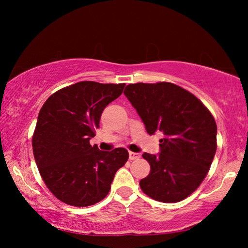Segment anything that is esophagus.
Segmentation results:
<instances>
[{"label": "esophagus", "mask_w": 248, "mask_h": 248, "mask_svg": "<svg viewBox=\"0 0 248 248\" xmlns=\"http://www.w3.org/2000/svg\"><path fill=\"white\" fill-rule=\"evenodd\" d=\"M140 157V154L139 153H134V152H129V158L133 161V159H138Z\"/></svg>", "instance_id": "esophagus-1"}]
</instances>
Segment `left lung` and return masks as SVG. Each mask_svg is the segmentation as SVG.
<instances>
[{
	"mask_svg": "<svg viewBox=\"0 0 248 248\" xmlns=\"http://www.w3.org/2000/svg\"><path fill=\"white\" fill-rule=\"evenodd\" d=\"M124 93L150 136L164 133L159 155L142 154L151 167L140 180L142 191L166 203L187 198L203 182L216 155L212 114L194 94L173 83L129 84Z\"/></svg>",
	"mask_w": 248,
	"mask_h": 248,
	"instance_id": "left-lung-1",
	"label": "left lung"
}]
</instances>
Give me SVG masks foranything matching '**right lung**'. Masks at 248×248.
Wrapping results in <instances>:
<instances>
[{"label":"right lung","mask_w":248,"mask_h":248,"mask_svg":"<svg viewBox=\"0 0 248 248\" xmlns=\"http://www.w3.org/2000/svg\"><path fill=\"white\" fill-rule=\"evenodd\" d=\"M125 86L84 81L46 100L32 134V152L52 195L73 207H89L108 195L116 171L128 161L124 148L110 152L90 144L102 112Z\"/></svg>","instance_id":"add662e5"}]
</instances>
